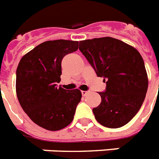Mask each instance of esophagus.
Returning a JSON list of instances; mask_svg holds the SVG:
<instances>
[{"label": "esophagus", "instance_id": "esophagus-1", "mask_svg": "<svg viewBox=\"0 0 159 159\" xmlns=\"http://www.w3.org/2000/svg\"><path fill=\"white\" fill-rule=\"evenodd\" d=\"M81 93H82V95H83L84 97H85L86 95L87 94H89V91H81Z\"/></svg>", "mask_w": 159, "mask_h": 159}]
</instances>
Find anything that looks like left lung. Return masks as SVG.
<instances>
[{
  "label": "left lung",
  "mask_w": 159,
  "mask_h": 159,
  "mask_svg": "<svg viewBox=\"0 0 159 159\" xmlns=\"http://www.w3.org/2000/svg\"><path fill=\"white\" fill-rule=\"evenodd\" d=\"M80 50L107 84L106 91L98 93L101 103L93 109L95 119L107 128L125 125L139 111L148 89L140 53L111 37L80 41Z\"/></svg>",
  "instance_id": "obj_1"
}]
</instances>
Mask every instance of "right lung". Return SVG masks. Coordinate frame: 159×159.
<instances>
[{"label": "right lung", "instance_id": "obj_1", "mask_svg": "<svg viewBox=\"0 0 159 159\" xmlns=\"http://www.w3.org/2000/svg\"><path fill=\"white\" fill-rule=\"evenodd\" d=\"M78 48V41H46L23 56L18 65L15 89L20 106L46 130L56 131L70 125L81 100L80 89L56 84L61 81L63 57Z\"/></svg>", "mask_w": 159, "mask_h": 159}]
</instances>
